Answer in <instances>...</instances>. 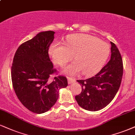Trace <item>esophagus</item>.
<instances>
[{
    "label": "esophagus",
    "instance_id": "esophagus-1",
    "mask_svg": "<svg viewBox=\"0 0 135 135\" xmlns=\"http://www.w3.org/2000/svg\"><path fill=\"white\" fill-rule=\"evenodd\" d=\"M68 84H72V83L76 82V79L71 77H68Z\"/></svg>",
    "mask_w": 135,
    "mask_h": 135
}]
</instances>
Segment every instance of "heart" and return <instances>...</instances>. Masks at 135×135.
Instances as JSON below:
<instances>
[{
	"instance_id": "1",
	"label": "heart",
	"mask_w": 135,
	"mask_h": 135,
	"mask_svg": "<svg viewBox=\"0 0 135 135\" xmlns=\"http://www.w3.org/2000/svg\"><path fill=\"white\" fill-rule=\"evenodd\" d=\"M109 53V44L94 36L83 34L70 36L66 44L53 43L49 49L53 61L61 67H64L74 55L76 61L66 69L71 75L81 71L86 76L96 74L105 64Z\"/></svg>"
}]
</instances>
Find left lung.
Wrapping results in <instances>:
<instances>
[{"instance_id": "obj_1", "label": "left lung", "mask_w": 135, "mask_h": 135, "mask_svg": "<svg viewBox=\"0 0 135 135\" xmlns=\"http://www.w3.org/2000/svg\"><path fill=\"white\" fill-rule=\"evenodd\" d=\"M111 59L101 70L92 78L77 80L82 91L75 96L83 109L96 111L103 109L113 99L118 91L123 74V64L119 51L111 42Z\"/></svg>"}]
</instances>
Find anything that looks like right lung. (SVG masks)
Listing matches in <instances>:
<instances>
[{
	"label": "right lung",
	"instance_id": "1",
	"mask_svg": "<svg viewBox=\"0 0 135 135\" xmlns=\"http://www.w3.org/2000/svg\"><path fill=\"white\" fill-rule=\"evenodd\" d=\"M54 31L36 35L17 49L11 67L12 86L18 99L29 111L41 114L49 111L57 101L59 89L68 86L66 77L57 74L49 56Z\"/></svg>",
	"mask_w": 135,
	"mask_h": 135
}]
</instances>
